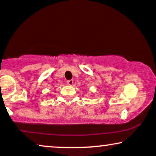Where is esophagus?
Returning a JSON list of instances; mask_svg holds the SVG:
<instances>
[{
  "label": "esophagus",
  "mask_w": 156,
  "mask_h": 156,
  "mask_svg": "<svg viewBox=\"0 0 156 156\" xmlns=\"http://www.w3.org/2000/svg\"><path fill=\"white\" fill-rule=\"evenodd\" d=\"M67 84H68V85L72 86L73 84V80H67Z\"/></svg>",
  "instance_id": "obj_1"
}]
</instances>
